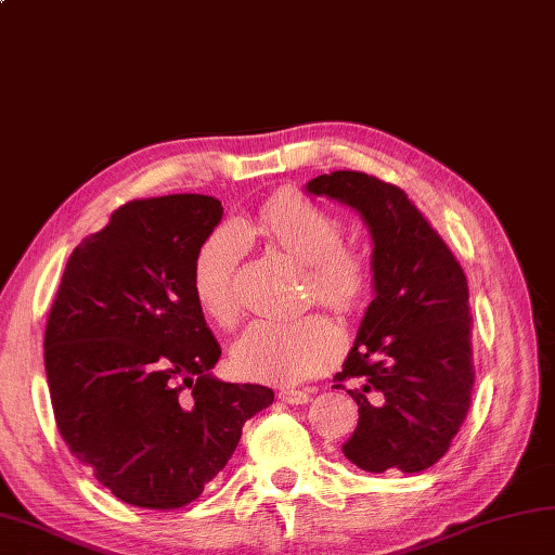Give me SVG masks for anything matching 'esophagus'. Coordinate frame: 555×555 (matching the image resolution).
Wrapping results in <instances>:
<instances>
[{"label": "esophagus", "instance_id": "obj_1", "mask_svg": "<svg viewBox=\"0 0 555 555\" xmlns=\"http://www.w3.org/2000/svg\"><path fill=\"white\" fill-rule=\"evenodd\" d=\"M279 398L288 405H305L310 403V391H296V388H281Z\"/></svg>", "mask_w": 555, "mask_h": 555}]
</instances>
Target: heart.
Wrapping results in <instances>:
<instances>
[{
	"label": "heart",
	"instance_id": "obj_1",
	"mask_svg": "<svg viewBox=\"0 0 555 555\" xmlns=\"http://www.w3.org/2000/svg\"><path fill=\"white\" fill-rule=\"evenodd\" d=\"M259 233L271 247L305 267L308 298L336 312H350L372 284L370 264L356 247L344 245V221L298 193H284L259 209L257 219L223 223L211 231L193 259L191 286L209 322L233 326L238 320V264L245 235ZM340 332L324 314L291 322H255L235 340L231 360L250 379L296 384L322 372L340 352Z\"/></svg>",
	"mask_w": 555,
	"mask_h": 555
}]
</instances>
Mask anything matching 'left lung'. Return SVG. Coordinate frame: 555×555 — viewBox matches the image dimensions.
Segmentation results:
<instances>
[{
  "instance_id": "left-lung-1",
  "label": "left lung",
  "mask_w": 555,
  "mask_h": 555,
  "mask_svg": "<svg viewBox=\"0 0 555 555\" xmlns=\"http://www.w3.org/2000/svg\"><path fill=\"white\" fill-rule=\"evenodd\" d=\"M305 191L360 211L374 243V300L334 376L356 382L360 412L344 455L367 473H422L451 448L475 386L465 271L398 185L334 171Z\"/></svg>"
}]
</instances>
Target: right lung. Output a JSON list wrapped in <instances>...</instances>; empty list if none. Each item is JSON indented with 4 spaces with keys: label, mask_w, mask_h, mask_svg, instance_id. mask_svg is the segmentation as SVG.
Wrapping results in <instances>:
<instances>
[{
    "label": "right lung",
    "mask_w": 555,
    "mask_h": 555,
    "mask_svg": "<svg viewBox=\"0 0 555 555\" xmlns=\"http://www.w3.org/2000/svg\"><path fill=\"white\" fill-rule=\"evenodd\" d=\"M209 195L133 199L70 253L44 328L59 434L116 499L183 508L215 479L243 424L274 403L211 376L221 358L191 274L221 221Z\"/></svg>",
    "instance_id": "right-lung-1"
}]
</instances>
